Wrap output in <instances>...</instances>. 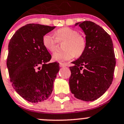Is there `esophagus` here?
Here are the masks:
<instances>
[{
	"mask_svg": "<svg viewBox=\"0 0 124 124\" xmlns=\"http://www.w3.org/2000/svg\"><path fill=\"white\" fill-rule=\"evenodd\" d=\"M59 67H61V68H63V67H65L66 66H65V65L63 64V63H59Z\"/></svg>",
	"mask_w": 124,
	"mask_h": 124,
	"instance_id": "obj_1",
	"label": "esophagus"
}]
</instances>
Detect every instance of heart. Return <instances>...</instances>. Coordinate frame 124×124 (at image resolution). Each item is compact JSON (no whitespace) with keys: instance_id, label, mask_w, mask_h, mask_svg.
<instances>
[{"instance_id":"b5f03b06","label":"heart","mask_w":124,"mask_h":124,"mask_svg":"<svg viewBox=\"0 0 124 124\" xmlns=\"http://www.w3.org/2000/svg\"><path fill=\"white\" fill-rule=\"evenodd\" d=\"M54 36L46 33L42 37L44 47L49 52H53L57 47V42L65 41L63 51L56 52L53 54V59L59 62L70 61L75 56L80 57L84 53L86 48L85 37L78 32L70 27H62L54 32Z\"/></svg>"}]
</instances>
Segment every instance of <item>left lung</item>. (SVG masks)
I'll use <instances>...</instances> for the list:
<instances>
[{
  "instance_id": "obj_1",
  "label": "left lung",
  "mask_w": 124,
  "mask_h": 124,
  "mask_svg": "<svg viewBox=\"0 0 124 124\" xmlns=\"http://www.w3.org/2000/svg\"><path fill=\"white\" fill-rule=\"evenodd\" d=\"M86 35L84 53L70 67V90L76 98L85 101L98 99L111 85L116 58L110 36L90 21L76 23Z\"/></svg>"
}]
</instances>
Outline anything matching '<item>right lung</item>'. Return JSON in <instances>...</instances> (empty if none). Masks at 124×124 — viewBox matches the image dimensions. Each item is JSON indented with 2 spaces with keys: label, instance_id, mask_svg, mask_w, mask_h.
Here are the masks:
<instances>
[{
  "label": "right lung",
  "instance_id": "add662e5",
  "mask_svg": "<svg viewBox=\"0 0 124 124\" xmlns=\"http://www.w3.org/2000/svg\"><path fill=\"white\" fill-rule=\"evenodd\" d=\"M54 26L28 24L17 30L10 39L7 65L10 82L26 100L38 102L51 95L59 63H48L52 56L42 45V37Z\"/></svg>",
  "mask_w": 124,
  "mask_h": 124
}]
</instances>
